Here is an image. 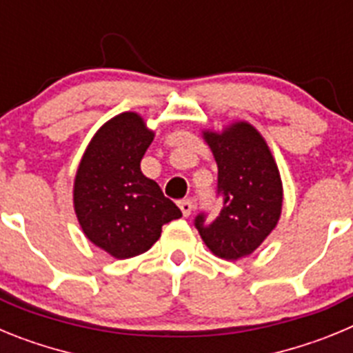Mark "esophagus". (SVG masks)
Listing matches in <instances>:
<instances>
[{"mask_svg":"<svg viewBox=\"0 0 353 353\" xmlns=\"http://www.w3.org/2000/svg\"><path fill=\"white\" fill-rule=\"evenodd\" d=\"M179 207H180V210H182L183 217H189L192 212V208H194V203H192L191 199H182V201L179 203Z\"/></svg>","mask_w":353,"mask_h":353,"instance_id":"obj_1","label":"esophagus"}]
</instances>
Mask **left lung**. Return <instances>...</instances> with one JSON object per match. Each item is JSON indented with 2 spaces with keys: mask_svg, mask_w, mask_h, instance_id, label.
<instances>
[{
  "mask_svg": "<svg viewBox=\"0 0 353 353\" xmlns=\"http://www.w3.org/2000/svg\"><path fill=\"white\" fill-rule=\"evenodd\" d=\"M203 139L217 162L223 208L212 223L199 214L194 224L215 256L239 260L260 248L281 217V176L267 141L248 121L205 130Z\"/></svg>",
  "mask_w": 353,
  "mask_h": 353,
  "instance_id": "left-lung-1",
  "label": "left lung"
}]
</instances>
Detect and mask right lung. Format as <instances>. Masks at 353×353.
Returning <instances> with one entry per match:
<instances>
[{"label": "right lung", "mask_w": 353, "mask_h": 353, "mask_svg": "<svg viewBox=\"0 0 353 353\" xmlns=\"http://www.w3.org/2000/svg\"><path fill=\"white\" fill-rule=\"evenodd\" d=\"M154 130L138 113L105 121L90 141L74 180V210L86 239L118 260L148 251L162 226L182 217L161 187L141 173Z\"/></svg>", "instance_id": "add662e5"}]
</instances>
